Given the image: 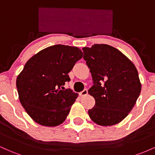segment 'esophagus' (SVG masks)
I'll return each instance as SVG.
<instances>
[{
	"label": "esophagus",
	"instance_id": "obj_1",
	"mask_svg": "<svg viewBox=\"0 0 155 155\" xmlns=\"http://www.w3.org/2000/svg\"><path fill=\"white\" fill-rule=\"evenodd\" d=\"M87 94H88L87 90H86V89H85V90H84L83 91H81V92H80L79 95L81 96V97H84V96L87 95Z\"/></svg>",
	"mask_w": 155,
	"mask_h": 155
}]
</instances>
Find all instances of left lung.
Segmentation results:
<instances>
[{
    "instance_id": "1",
    "label": "left lung",
    "mask_w": 155,
    "mask_h": 155,
    "mask_svg": "<svg viewBox=\"0 0 155 155\" xmlns=\"http://www.w3.org/2000/svg\"><path fill=\"white\" fill-rule=\"evenodd\" d=\"M82 50L94 84L88 93L95 104L88 111L89 116L101 126L120 123L131 111L141 90L136 66L120 50L107 44H94Z\"/></svg>"
}]
</instances>
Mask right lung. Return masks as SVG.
Here are the masks:
<instances>
[{"mask_svg":"<svg viewBox=\"0 0 155 155\" xmlns=\"http://www.w3.org/2000/svg\"><path fill=\"white\" fill-rule=\"evenodd\" d=\"M82 56L78 47L57 44L28 60L16 85L21 104L36 123L56 127L65 120L78 93L60 87L70 81L68 74Z\"/></svg>","mask_w":155,"mask_h":155,"instance_id":"add662e5","label":"right lung"}]
</instances>
